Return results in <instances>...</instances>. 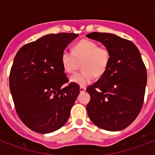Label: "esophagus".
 Segmentation results:
<instances>
[{
	"mask_svg": "<svg viewBox=\"0 0 155 155\" xmlns=\"http://www.w3.org/2000/svg\"><path fill=\"white\" fill-rule=\"evenodd\" d=\"M80 92H85V91H86V87H83V86H80Z\"/></svg>",
	"mask_w": 155,
	"mask_h": 155,
	"instance_id": "esophagus-1",
	"label": "esophagus"
}]
</instances>
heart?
Returning <instances> with one entry per match:
<instances>
[{"instance_id": "heart-1", "label": "heart", "mask_w": 155, "mask_h": 155, "mask_svg": "<svg viewBox=\"0 0 155 155\" xmlns=\"http://www.w3.org/2000/svg\"><path fill=\"white\" fill-rule=\"evenodd\" d=\"M82 63L83 71L74 74L70 81L80 86H87L94 80L96 75H102L110 62V52L105 47H98L97 42L83 39L74 45L72 52L67 50L61 54V63L68 73H73Z\"/></svg>"}]
</instances>
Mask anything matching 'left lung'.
I'll use <instances>...</instances> for the list:
<instances>
[{
    "instance_id": "1",
    "label": "left lung",
    "mask_w": 155,
    "mask_h": 155,
    "mask_svg": "<svg viewBox=\"0 0 155 155\" xmlns=\"http://www.w3.org/2000/svg\"><path fill=\"white\" fill-rule=\"evenodd\" d=\"M110 52V62L99 80L87 87L91 100L88 117L108 131H120L136 119L142 109L147 86V69L137 47L129 40L108 33H90Z\"/></svg>"
}]
</instances>
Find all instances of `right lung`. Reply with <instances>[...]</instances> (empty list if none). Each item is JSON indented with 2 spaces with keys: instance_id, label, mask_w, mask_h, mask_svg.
I'll return each instance as SVG.
<instances>
[{
  "instance_id": "obj_1",
  "label": "right lung",
  "mask_w": 155,
  "mask_h": 155,
  "mask_svg": "<svg viewBox=\"0 0 155 155\" xmlns=\"http://www.w3.org/2000/svg\"><path fill=\"white\" fill-rule=\"evenodd\" d=\"M77 34H51L21 47L10 74L9 87L18 117L30 130L49 134L70 117L80 86L68 82L61 54Z\"/></svg>"
}]
</instances>
